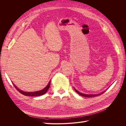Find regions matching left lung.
Instances as JSON below:
<instances>
[{"mask_svg":"<svg viewBox=\"0 0 126 126\" xmlns=\"http://www.w3.org/2000/svg\"><path fill=\"white\" fill-rule=\"evenodd\" d=\"M75 91L77 92L80 95V96H83V97H94V96H100V95H101V94H102L103 93H104L105 91H103L102 93H100V94H82V93H81L79 92V91L78 90H76L75 88H74Z\"/></svg>","mask_w":126,"mask_h":126,"instance_id":"obj_1","label":"left lung"}]
</instances>
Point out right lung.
<instances>
[{"instance_id":"right-lung-1","label":"right lung","mask_w":126,"mask_h":126,"mask_svg":"<svg viewBox=\"0 0 126 126\" xmlns=\"http://www.w3.org/2000/svg\"><path fill=\"white\" fill-rule=\"evenodd\" d=\"M14 87L16 88V89L20 93H21V94L25 95V96H32V97H35V96H42V95L44 94H46L47 93V91H48L49 87H50V81H49L48 84L47 85V86L45 88H44L43 89H42L41 90L39 91H35V92H25V91H22L20 89H19V88L15 86L14 84H13Z\"/></svg>"}]
</instances>
